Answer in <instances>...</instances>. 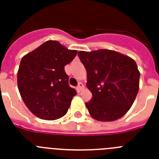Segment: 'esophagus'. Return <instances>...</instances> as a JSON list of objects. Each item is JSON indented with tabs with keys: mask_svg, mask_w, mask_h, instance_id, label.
<instances>
[{
	"mask_svg": "<svg viewBox=\"0 0 159 159\" xmlns=\"http://www.w3.org/2000/svg\"><path fill=\"white\" fill-rule=\"evenodd\" d=\"M83 88H84L83 84H82V82H79V83H78V85H77V91L80 92V91H81V90H82V89H83Z\"/></svg>",
	"mask_w": 159,
	"mask_h": 159,
	"instance_id": "34e87169",
	"label": "esophagus"
}]
</instances>
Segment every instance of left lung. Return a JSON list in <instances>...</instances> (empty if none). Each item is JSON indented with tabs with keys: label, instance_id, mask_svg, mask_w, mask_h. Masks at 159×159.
Returning a JSON list of instances; mask_svg holds the SVG:
<instances>
[{
	"label": "left lung",
	"instance_id": "obj_1",
	"mask_svg": "<svg viewBox=\"0 0 159 159\" xmlns=\"http://www.w3.org/2000/svg\"><path fill=\"white\" fill-rule=\"evenodd\" d=\"M87 73L86 86L92 98L86 102L90 116L99 121L122 117L139 90L140 73L132 58L111 50L78 52Z\"/></svg>",
	"mask_w": 159,
	"mask_h": 159
}]
</instances>
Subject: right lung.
Wrapping results in <instances>:
<instances>
[{
    "instance_id": "right-lung-1",
    "label": "right lung",
    "mask_w": 159,
    "mask_h": 159,
    "mask_svg": "<svg viewBox=\"0 0 159 159\" xmlns=\"http://www.w3.org/2000/svg\"><path fill=\"white\" fill-rule=\"evenodd\" d=\"M76 55V50L49 40L22 57L18 87L25 104L34 116L54 120L67 113L77 92L69 86L65 66Z\"/></svg>"
}]
</instances>
